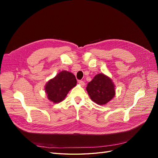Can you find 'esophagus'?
I'll return each mask as SVG.
<instances>
[{
  "label": "esophagus",
  "mask_w": 158,
  "mask_h": 158,
  "mask_svg": "<svg viewBox=\"0 0 158 158\" xmlns=\"http://www.w3.org/2000/svg\"><path fill=\"white\" fill-rule=\"evenodd\" d=\"M78 83H79V84L81 85V86H82V87L84 86L85 82H84V81H82V80H79V81H78Z\"/></svg>",
  "instance_id": "34e87169"
}]
</instances>
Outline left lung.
<instances>
[{
    "label": "left lung",
    "instance_id": "1",
    "mask_svg": "<svg viewBox=\"0 0 158 158\" xmlns=\"http://www.w3.org/2000/svg\"><path fill=\"white\" fill-rule=\"evenodd\" d=\"M90 99L98 105H106L115 95V85L109 76L103 73L94 76L86 87Z\"/></svg>",
    "mask_w": 158,
    "mask_h": 158
}]
</instances>
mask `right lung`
<instances>
[{"instance_id":"1","label":"right lung","mask_w":158,"mask_h":158,"mask_svg":"<svg viewBox=\"0 0 158 158\" xmlns=\"http://www.w3.org/2000/svg\"><path fill=\"white\" fill-rule=\"evenodd\" d=\"M75 76L70 72L63 70L45 85V91L49 101L58 103L63 101L69 91L76 85Z\"/></svg>"}]
</instances>
